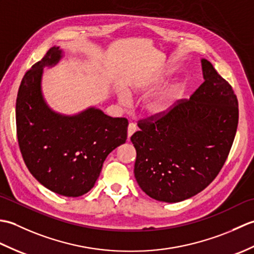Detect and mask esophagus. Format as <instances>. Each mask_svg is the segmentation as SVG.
Segmentation results:
<instances>
[{"mask_svg": "<svg viewBox=\"0 0 254 254\" xmlns=\"http://www.w3.org/2000/svg\"><path fill=\"white\" fill-rule=\"evenodd\" d=\"M136 130H137V127H136L135 123H133V122L128 123V127H127V135H128V137H130Z\"/></svg>", "mask_w": 254, "mask_h": 254, "instance_id": "obj_1", "label": "esophagus"}]
</instances>
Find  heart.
<instances>
[{
  "instance_id": "obj_1",
  "label": "heart",
  "mask_w": 254,
  "mask_h": 254,
  "mask_svg": "<svg viewBox=\"0 0 254 254\" xmlns=\"http://www.w3.org/2000/svg\"><path fill=\"white\" fill-rule=\"evenodd\" d=\"M182 91V86L181 84H175L171 86L170 88L165 90L164 93L159 94L156 96L155 98L149 100L146 105H145L144 109L146 113L150 117H161L164 116L165 113L168 112L171 107L174 106L178 97L180 96ZM120 100L123 104H127V97L126 95L120 96Z\"/></svg>"
}]
</instances>
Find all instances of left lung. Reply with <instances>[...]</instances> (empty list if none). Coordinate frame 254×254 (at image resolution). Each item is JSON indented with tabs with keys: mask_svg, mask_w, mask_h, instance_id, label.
Returning a JSON list of instances; mask_svg holds the SVG:
<instances>
[{
	"mask_svg": "<svg viewBox=\"0 0 254 254\" xmlns=\"http://www.w3.org/2000/svg\"><path fill=\"white\" fill-rule=\"evenodd\" d=\"M190 99L177 100L161 117L138 120L131 136L134 175L152 198L176 203L203 191L219 174L238 127V99L209 61Z\"/></svg>",
	"mask_w": 254,
	"mask_h": 254,
	"instance_id": "obj_1",
	"label": "left lung"
}]
</instances>
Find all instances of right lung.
<instances>
[{
    "label": "right lung",
    "mask_w": 254,
    "mask_h": 254,
    "mask_svg": "<svg viewBox=\"0 0 254 254\" xmlns=\"http://www.w3.org/2000/svg\"><path fill=\"white\" fill-rule=\"evenodd\" d=\"M61 50L53 47L24 75L16 99V131L30 174L50 191L76 197L98 179L106 157L126 143L128 122L95 108L74 117L51 111L42 98V67L56 64Z\"/></svg>",
    "instance_id": "1"
}]
</instances>
